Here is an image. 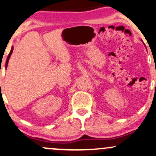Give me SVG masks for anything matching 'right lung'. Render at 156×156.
I'll list each match as a JSON object with an SVG mask.
<instances>
[{
  "label": "right lung",
  "mask_w": 156,
  "mask_h": 156,
  "mask_svg": "<svg viewBox=\"0 0 156 156\" xmlns=\"http://www.w3.org/2000/svg\"><path fill=\"white\" fill-rule=\"evenodd\" d=\"M13 47H12V49H11V52H10V53H9V55H8V57H7V59H6V62H5V68H7V65H8V63H9V58H10V56H11V55H12V52H13Z\"/></svg>",
  "instance_id": "add662e5"
}]
</instances>
